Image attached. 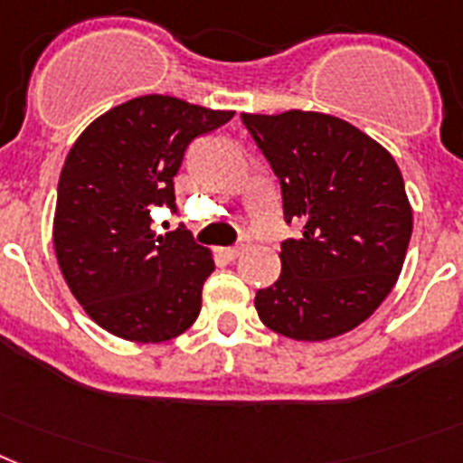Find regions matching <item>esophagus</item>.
<instances>
[{
  "label": "esophagus",
  "instance_id": "esophagus-1",
  "mask_svg": "<svg viewBox=\"0 0 463 463\" xmlns=\"http://www.w3.org/2000/svg\"><path fill=\"white\" fill-rule=\"evenodd\" d=\"M247 250H250V240H242V242H238L235 247H228V250H225V256H228L231 261H235V259L242 256Z\"/></svg>",
  "mask_w": 463,
  "mask_h": 463
}]
</instances>
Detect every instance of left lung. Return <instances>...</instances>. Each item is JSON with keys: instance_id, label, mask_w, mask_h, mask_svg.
Listing matches in <instances>:
<instances>
[{"instance_id": "obj_1", "label": "left lung", "mask_w": 463, "mask_h": 463, "mask_svg": "<svg viewBox=\"0 0 463 463\" xmlns=\"http://www.w3.org/2000/svg\"><path fill=\"white\" fill-rule=\"evenodd\" d=\"M242 122L282 188L285 221L278 282L256 291L268 329L297 341L351 332L398 282L411 238V207L393 155L332 115L287 110Z\"/></svg>"}]
</instances>
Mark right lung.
Segmentation results:
<instances>
[{"label": "right lung", "instance_id": "1", "mask_svg": "<svg viewBox=\"0 0 463 463\" xmlns=\"http://www.w3.org/2000/svg\"><path fill=\"white\" fill-rule=\"evenodd\" d=\"M232 115L150 93L93 119L70 147L58 178L53 247L72 297L106 332L159 344L200 316L212 251L184 225L155 232L150 212H176L174 176L185 147Z\"/></svg>", "mask_w": 463, "mask_h": 463}]
</instances>
